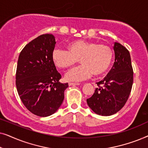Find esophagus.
I'll return each mask as SVG.
<instances>
[{"label":"esophagus","mask_w":148,"mask_h":148,"mask_svg":"<svg viewBox=\"0 0 148 148\" xmlns=\"http://www.w3.org/2000/svg\"><path fill=\"white\" fill-rule=\"evenodd\" d=\"M79 83H69V86H79Z\"/></svg>","instance_id":"obj_1"}]
</instances>
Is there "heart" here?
I'll return each instance as SVG.
<instances>
[{
  "label": "heart",
  "instance_id": "obj_1",
  "mask_svg": "<svg viewBox=\"0 0 148 148\" xmlns=\"http://www.w3.org/2000/svg\"><path fill=\"white\" fill-rule=\"evenodd\" d=\"M67 48H55L52 51V59L60 69L69 68L79 59L82 64L66 73L65 78L68 81L81 82L90 77L93 73L95 76L101 75L112 64L113 51L106 44L78 40L71 42Z\"/></svg>",
  "mask_w": 148,
  "mask_h": 148
}]
</instances>
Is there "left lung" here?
Listing matches in <instances>:
<instances>
[{
    "label": "left lung",
    "instance_id": "8db88e82",
    "mask_svg": "<svg viewBox=\"0 0 148 148\" xmlns=\"http://www.w3.org/2000/svg\"><path fill=\"white\" fill-rule=\"evenodd\" d=\"M114 62L104 79L96 83L94 94L87 99L88 106L95 113L110 116L119 112L128 100L132 89L133 71L129 50L115 42Z\"/></svg>",
    "mask_w": 148,
    "mask_h": 148
}]
</instances>
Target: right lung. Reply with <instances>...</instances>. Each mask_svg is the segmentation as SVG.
<instances>
[{
    "mask_svg": "<svg viewBox=\"0 0 148 148\" xmlns=\"http://www.w3.org/2000/svg\"><path fill=\"white\" fill-rule=\"evenodd\" d=\"M52 34H42L29 42L20 52L16 71V87L24 106L41 117L54 114L62 104L68 84L52 59L55 47Z\"/></svg>",
    "mask_w": 148,
    "mask_h": 148,
    "instance_id": "add662e5",
    "label": "right lung"
}]
</instances>
